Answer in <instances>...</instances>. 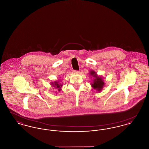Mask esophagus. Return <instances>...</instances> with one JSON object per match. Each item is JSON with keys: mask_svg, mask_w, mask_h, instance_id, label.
<instances>
[{"mask_svg": "<svg viewBox=\"0 0 149 149\" xmlns=\"http://www.w3.org/2000/svg\"><path fill=\"white\" fill-rule=\"evenodd\" d=\"M74 72L75 74H79V71H78V70H74Z\"/></svg>", "mask_w": 149, "mask_h": 149, "instance_id": "obj_1", "label": "esophagus"}]
</instances>
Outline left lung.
Listing matches in <instances>:
<instances>
[{"label": "left lung", "mask_w": 149, "mask_h": 149, "mask_svg": "<svg viewBox=\"0 0 149 149\" xmlns=\"http://www.w3.org/2000/svg\"><path fill=\"white\" fill-rule=\"evenodd\" d=\"M90 75L93 76V77L94 78L93 79L92 84V86L93 89L97 90L98 92H100L103 88V86L104 85V82L103 80V79L99 77L96 72L93 70L90 71Z\"/></svg>", "instance_id": "1"}]
</instances>
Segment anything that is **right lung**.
<instances>
[{"label":"right lung","instance_id":"right-lung-1","mask_svg":"<svg viewBox=\"0 0 149 149\" xmlns=\"http://www.w3.org/2000/svg\"><path fill=\"white\" fill-rule=\"evenodd\" d=\"M51 85H53V86L54 87H55V88H56V89H58V91H60V90H61V87L62 86V84H61L60 83H59V81H54V82H52L51 83Z\"/></svg>","mask_w":149,"mask_h":149}]
</instances>
